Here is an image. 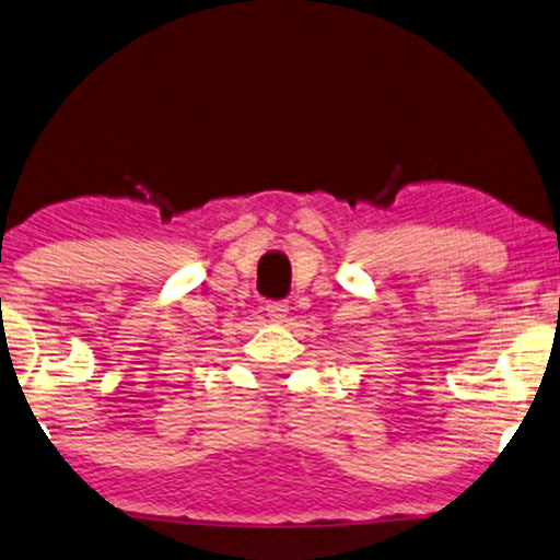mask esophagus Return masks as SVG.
Here are the masks:
<instances>
[{"label":"esophagus","mask_w":560,"mask_h":560,"mask_svg":"<svg viewBox=\"0 0 560 560\" xmlns=\"http://www.w3.org/2000/svg\"><path fill=\"white\" fill-rule=\"evenodd\" d=\"M266 312H268V317H271V323H276V325H284L289 319V304L287 302H271L266 307Z\"/></svg>","instance_id":"esophagus-1"}]
</instances>
